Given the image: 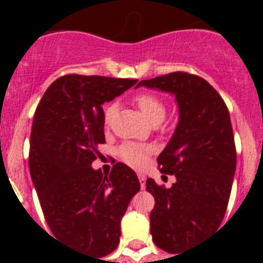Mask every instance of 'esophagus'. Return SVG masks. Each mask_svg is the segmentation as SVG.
I'll list each match as a JSON object with an SVG mask.
<instances>
[{
	"label": "esophagus",
	"instance_id": "obj_1",
	"mask_svg": "<svg viewBox=\"0 0 263 263\" xmlns=\"http://www.w3.org/2000/svg\"><path fill=\"white\" fill-rule=\"evenodd\" d=\"M138 179H139V181H140V187L142 188L146 187V183H144V181H146V177H144V175L139 173V175H138Z\"/></svg>",
	"mask_w": 263,
	"mask_h": 263
}]
</instances>
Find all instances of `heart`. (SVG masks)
<instances>
[{
  "mask_svg": "<svg viewBox=\"0 0 263 263\" xmlns=\"http://www.w3.org/2000/svg\"><path fill=\"white\" fill-rule=\"evenodd\" d=\"M134 102L139 107L142 113L147 117L152 123L158 124L165 119L166 115V103L161 97H158L154 92H140L134 98ZM116 113V105L111 103L105 109L103 113V121L106 125H109ZM153 148L150 146L136 143H124L120 146L119 156L124 162H127L131 166L140 168L146 164L148 156L152 154Z\"/></svg>",
  "mask_w": 263,
  "mask_h": 263,
  "instance_id": "heart-1",
  "label": "heart"
}]
</instances>
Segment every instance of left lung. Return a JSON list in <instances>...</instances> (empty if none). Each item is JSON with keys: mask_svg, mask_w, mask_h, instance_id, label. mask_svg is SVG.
<instances>
[{"mask_svg": "<svg viewBox=\"0 0 263 263\" xmlns=\"http://www.w3.org/2000/svg\"><path fill=\"white\" fill-rule=\"evenodd\" d=\"M139 86L176 95L180 120L157 162L161 173L175 175L171 188L147 179L156 200L150 213L153 240L171 254H183L217 229L224 220L233 175L236 146L224 99L203 78L172 72L142 80Z\"/></svg>", "mask_w": 263, "mask_h": 263, "instance_id": "obj_1", "label": "left lung"}]
</instances>
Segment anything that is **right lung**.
I'll return each mask as SVG.
<instances>
[{"instance_id":"1","label":"right lung","mask_w":263,"mask_h":263,"mask_svg":"<svg viewBox=\"0 0 263 263\" xmlns=\"http://www.w3.org/2000/svg\"><path fill=\"white\" fill-rule=\"evenodd\" d=\"M136 79L69 73L53 82L32 121L28 165L39 203L55 237L94 254H110L120 239V221L140 190L135 172L117 162L103 175L91 164L105 143V102Z\"/></svg>"}]
</instances>
